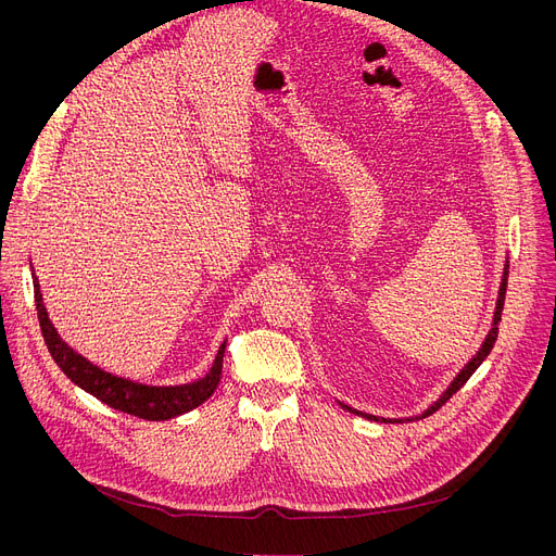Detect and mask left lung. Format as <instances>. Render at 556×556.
Listing matches in <instances>:
<instances>
[{"label": "left lung", "mask_w": 556, "mask_h": 556, "mask_svg": "<svg viewBox=\"0 0 556 556\" xmlns=\"http://www.w3.org/2000/svg\"><path fill=\"white\" fill-rule=\"evenodd\" d=\"M507 277H509V261L505 263V273H503V283H501V290H498V302H495V313H493V325H491V331L486 333V338H484V342H482V346L478 349V354L466 363L464 367H462V371L453 378V383L446 388V392L437 399L428 410H424L421 415H417V417H407V419H386V417H376V415H367V413H361V410H354V407H349V405H344V403H340L346 413H354V415H358V417H365V419H369V421H381V424H403V421H413V419H424V417H428V415H432L434 410H440V407L466 383L469 381V378L473 376V371L482 365V361L489 356V352L493 349V344H495V338H498V323H501V317H503V306H505V293H507Z\"/></svg>", "instance_id": "left-lung-1"}]
</instances>
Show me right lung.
I'll use <instances>...</instances> for the list:
<instances>
[{
  "instance_id": "obj_1",
  "label": "right lung",
  "mask_w": 556,
  "mask_h": 556,
  "mask_svg": "<svg viewBox=\"0 0 556 556\" xmlns=\"http://www.w3.org/2000/svg\"><path fill=\"white\" fill-rule=\"evenodd\" d=\"M34 275V273H31ZM34 293H36V308H38V319H40V329L47 342V349L51 358L58 363L70 381L85 390L87 394L97 396L105 405L114 407V410H122L126 415H135L139 419H149V421H166L173 417H180L200 403L207 401L218 383H220V371H223V354H225V342L218 346V354L214 358L212 369L204 374L202 378L193 383L185 386H143L135 383L130 378L114 376L94 363L80 356L78 352L58 336L55 327L51 325V319L47 315V308L42 304V293H40V283L34 275Z\"/></svg>"
}]
</instances>
